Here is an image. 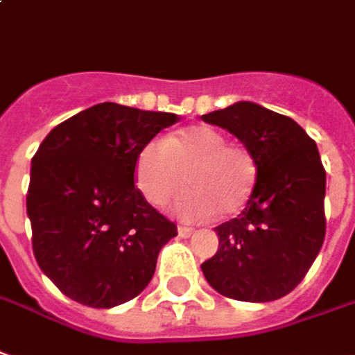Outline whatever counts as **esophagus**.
<instances>
[{"label":"esophagus","mask_w":355,"mask_h":355,"mask_svg":"<svg viewBox=\"0 0 355 355\" xmlns=\"http://www.w3.org/2000/svg\"><path fill=\"white\" fill-rule=\"evenodd\" d=\"M194 234V230L188 229V227H178V236L180 238H190Z\"/></svg>","instance_id":"1"}]
</instances>
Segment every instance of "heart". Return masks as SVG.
Wrapping results in <instances>:
<instances>
[{"instance_id":"b5f03b06","label":"heart","mask_w":355,"mask_h":355,"mask_svg":"<svg viewBox=\"0 0 355 355\" xmlns=\"http://www.w3.org/2000/svg\"><path fill=\"white\" fill-rule=\"evenodd\" d=\"M188 184L177 203L184 220H207L217 213H240L254 194L257 161L246 146L229 144L207 125L182 128L163 142L152 140L136 155L138 190L153 205H167Z\"/></svg>"}]
</instances>
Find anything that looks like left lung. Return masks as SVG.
<instances>
[{"label": "left lung", "instance_id": "1", "mask_svg": "<svg viewBox=\"0 0 355 355\" xmlns=\"http://www.w3.org/2000/svg\"><path fill=\"white\" fill-rule=\"evenodd\" d=\"M254 153L257 182L244 211L215 227L219 250L205 281L227 298L272 302L298 286L324 240V175L302 126L252 101L203 115Z\"/></svg>", "mask_w": 355, "mask_h": 355}]
</instances>
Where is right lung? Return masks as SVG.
<instances>
[{"mask_svg": "<svg viewBox=\"0 0 355 355\" xmlns=\"http://www.w3.org/2000/svg\"><path fill=\"white\" fill-rule=\"evenodd\" d=\"M113 101L57 125L32 157L26 213L40 269L88 307L136 298L177 225L135 186L136 155L178 121Z\"/></svg>", "mask_w": 355, "mask_h": 355, "instance_id": "obj_1", "label": "right lung"}]
</instances>
